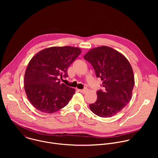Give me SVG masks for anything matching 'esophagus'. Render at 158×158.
I'll use <instances>...</instances> for the list:
<instances>
[{
	"mask_svg": "<svg viewBox=\"0 0 158 158\" xmlns=\"http://www.w3.org/2000/svg\"><path fill=\"white\" fill-rule=\"evenodd\" d=\"M79 91L81 93H83V94H85L87 91H88V89L87 88H85L84 89H80Z\"/></svg>",
	"mask_w": 158,
	"mask_h": 158,
	"instance_id": "1",
	"label": "esophagus"
}]
</instances>
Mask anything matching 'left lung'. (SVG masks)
<instances>
[{"mask_svg": "<svg viewBox=\"0 0 158 158\" xmlns=\"http://www.w3.org/2000/svg\"><path fill=\"white\" fill-rule=\"evenodd\" d=\"M84 59L91 64L105 87L97 91V100L89 104L90 109L102 118L116 115L132 98L134 76L129 62L118 51L105 46L89 50Z\"/></svg>", "mask_w": 158, "mask_h": 158, "instance_id": "1", "label": "left lung"}]
</instances>
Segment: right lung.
I'll list each match as a JSON object with an SVG mask.
<instances>
[{
    "label": "right lung",
    "instance_id": "obj_1",
    "mask_svg": "<svg viewBox=\"0 0 158 158\" xmlns=\"http://www.w3.org/2000/svg\"><path fill=\"white\" fill-rule=\"evenodd\" d=\"M81 53L79 48L51 47L37 52L29 61L24 75V89L38 110L52 114L65 107L76 90L60 83L67 69Z\"/></svg>",
    "mask_w": 158,
    "mask_h": 158
}]
</instances>
